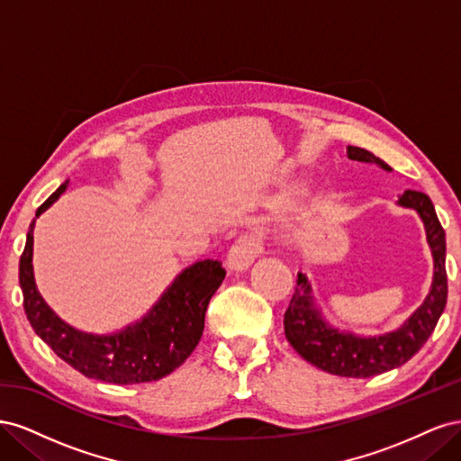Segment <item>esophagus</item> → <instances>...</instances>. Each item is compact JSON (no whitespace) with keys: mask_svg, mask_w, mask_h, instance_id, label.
I'll return each mask as SVG.
<instances>
[{"mask_svg":"<svg viewBox=\"0 0 461 461\" xmlns=\"http://www.w3.org/2000/svg\"><path fill=\"white\" fill-rule=\"evenodd\" d=\"M261 254V239L256 232H246L236 240L227 254L229 271H246Z\"/></svg>","mask_w":461,"mask_h":461,"instance_id":"34e87169","label":"esophagus"}]
</instances>
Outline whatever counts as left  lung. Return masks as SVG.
I'll use <instances>...</instances> for the list:
<instances>
[{
  "label": "left lung",
  "mask_w": 461,
  "mask_h": 461,
  "mask_svg": "<svg viewBox=\"0 0 461 461\" xmlns=\"http://www.w3.org/2000/svg\"><path fill=\"white\" fill-rule=\"evenodd\" d=\"M346 153L352 161L373 163L384 171H393L383 159L375 158L364 148L348 146ZM398 205L415 209L425 225L427 244L430 248L432 263H435L427 298L396 330L376 334V337H361V334L339 330L327 323L323 313L317 308L308 276L298 273V286L285 313V334L292 348L312 366L339 376L366 379V376L381 375L406 364L421 350L435 330L444 312L446 296H448V281H446L444 267V229L440 227L435 205L427 194L406 190L400 196Z\"/></svg>",
  "instance_id": "1"
}]
</instances>
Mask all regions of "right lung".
<instances>
[{"instance_id":"1","label":"right lung","mask_w":461,"mask_h":461,"mask_svg":"<svg viewBox=\"0 0 461 461\" xmlns=\"http://www.w3.org/2000/svg\"><path fill=\"white\" fill-rule=\"evenodd\" d=\"M67 185L68 180L38 207L36 219L58 202ZM36 219L26 234L19 283L26 317L55 354L88 379L113 384L159 381L185 364L202 339L207 303L227 275L221 261H196L178 273L153 308L136 323L113 334L85 332L65 323L38 292L32 267Z\"/></svg>"}]
</instances>
